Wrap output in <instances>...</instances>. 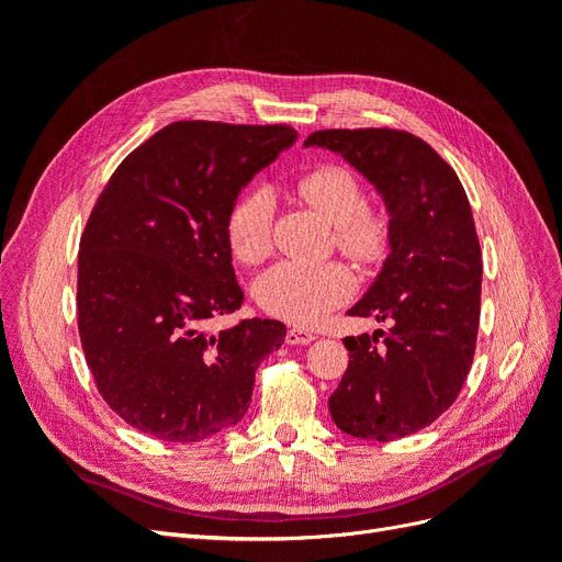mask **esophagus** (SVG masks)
Segmentation results:
<instances>
[{
	"label": "esophagus",
	"mask_w": 562,
	"mask_h": 562,
	"mask_svg": "<svg viewBox=\"0 0 562 562\" xmlns=\"http://www.w3.org/2000/svg\"><path fill=\"white\" fill-rule=\"evenodd\" d=\"M314 339H316V335L314 333H310V330H288L285 333V342L288 345H310V342H314Z\"/></svg>",
	"instance_id": "34e87169"
}]
</instances>
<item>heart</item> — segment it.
<instances>
[{
  "label": "heart",
  "mask_w": 562,
  "mask_h": 562,
  "mask_svg": "<svg viewBox=\"0 0 562 562\" xmlns=\"http://www.w3.org/2000/svg\"><path fill=\"white\" fill-rule=\"evenodd\" d=\"M295 194L335 225V241L359 262H375L389 241L386 215L363 203L361 182L337 164H323L295 180ZM274 206L262 190L239 196L227 217V241L236 260L262 262L271 250ZM353 274L342 262H281L255 285L260 307L293 326L310 328L353 295Z\"/></svg>",
  "instance_id": "b5f03b06"
}]
</instances>
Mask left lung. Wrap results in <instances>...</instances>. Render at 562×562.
Here are the masks:
<instances>
[{
  "instance_id": "left-lung-1",
  "label": "left lung",
  "mask_w": 562,
  "mask_h": 562,
  "mask_svg": "<svg viewBox=\"0 0 562 562\" xmlns=\"http://www.w3.org/2000/svg\"><path fill=\"white\" fill-rule=\"evenodd\" d=\"M304 147L351 164L389 213L382 271L347 314L391 328L345 337L349 366L330 415L353 438L417 434L454 403L475 351L483 265L467 192L438 151L405 131H316Z\"/></svg>"
}]
</instances>
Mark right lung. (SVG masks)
<instances>
[{"label": "right lung", "mask_w": 562, "mask_h": 562, "mask_svg": "<svg viewBox=\"0 0 562 562\" xmlns=\"http://www.w3.org/2000/svg\"><path fill=\"white\" fill-rule=\"evenodd\" d=\"M297 131L176 122L119 164L79 244L77 318L100 396L133 429L196 443L239 424L255 370L285 326L241 307L227 217L244 187Z\"/></svg>", "instance_id": "right-lung-1"}]
</instances>
